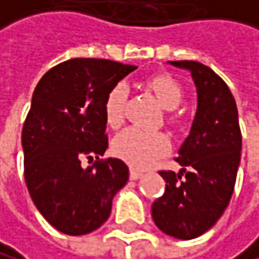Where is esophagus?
Segmentation results:
<instances>
[{
  "instance_id": "1",
  "label": "esophagus",
  "mask_w": 259,
  "mask_h": 259,
  "mask_svg": "<svg viewBox=\"0 0 259 259\" xmlns=\"http://www.w3.org/2000/svg\"><path fill=\"white\" fill-rule=\"evenodd\" d=\"M141 177H142V172H141V171H138V169H134V167L130 169V179H131V180H138V179H141Z\"/></svg>"
}]
</instances>
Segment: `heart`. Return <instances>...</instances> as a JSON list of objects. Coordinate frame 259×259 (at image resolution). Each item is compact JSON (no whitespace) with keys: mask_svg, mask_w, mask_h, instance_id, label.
Returning a JSON list of instances; mask_svg holds the SVG:
<instances>
[{"mask_svg":"<svg viewBox=\"0 0 259 259\" xmlns=\"http://www.w3.org/2000/svg\"><path fill=\"white\" fill-rule=\"evenodd\" d=\"M147 88L156 96L166 110H174L184 99V90L180 83L171 75L158 74L147 80ZM126 88L125 85H115L106 96L104 120L110 128H118L125 118ZM171 149L169 138L163 133H147L138 128H130L114 139V153L133 167H147L156 158L166 155Z\"/></svg>","mask_w":259,"mask_h":259,"instance_id":"heart-1","label":"heart"}]
</instances>
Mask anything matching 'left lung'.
<instances>
[{
	"label": "left lung",
	"instance_id": "1",
	"mask_svg": "<svg viewBox=\"0 0 259 259\" xmlns=\"http://www.w3.org/2000/svg\"><path fill=\"white\" fill-rule=\"evenodd\" d=\"M169 64L191 74L198 109L176 158L182 169L160 172L166 190L152 205V219L164 234L190 240L209 231L230 204L242 136L236 101L222 77L198 61Z\"/></svg>",
	"mask_w": 259,
	"mask_h": 259
}]
</instances>
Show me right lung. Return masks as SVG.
Here are the masks:
<instances>
[{
	"label": "right lung",
	"mask_w": 259,
	"mask_h": 259,
	"mask_svg": "<svg viewBox=\"0 0 259 259\" xmlns=\"http://www.w3.org/2000/svg\"><path fill=\"white\" fill-rule=\"evenodd\" d=\"M133 64L72 58L57 64L36 85L22 131L25 180L36 209L69 236L98 230L130 171L118 158L99 160L107 149L104 101Z\"/></svg>",
	"instance_id": "1"
}]
</instances>
